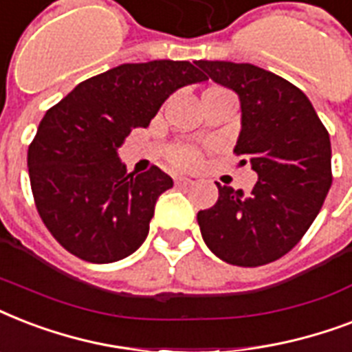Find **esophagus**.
<instances>
[{"label": "esophagus", "mask_w": 352, "mask_h": 352, "mask_svg": "<svg viewBox=\"0 0 352 352\" xmlns=\"http://www.w3.org/2000/svg\"><path fill=\"white\" fill-rule=\"evenodd\" d=\"M175 184L177 186H190V184H193V181L190 179V177L179 175V177H175Z\"/></svg>", "instance_id": "obj_1"}]
</instances>
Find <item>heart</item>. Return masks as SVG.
Returning a JSON list of instances; mask_svg holds the SVG:
<instances>
[{
    "instance_id": "heart-1",
    "label": "heart",
    "mask_w": 352,
    "mask_h": 352,
    "mask_svg": "<svg viewBox=\"0 0 352 352\" xmlns=\"http://www.w3.org/2000/svg\"><path fill=\"white\" fill-rule=\"evenodd\" d=\"M170 160L181 168H193L199 164V153L190 148H175L170 151Z\"/></svg>"
}]
</instances>
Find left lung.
Wrapping results in <instances>:
<instances>
[{
  "mask_svg": "<svg viewBox=\"0 0 352 352\" xmlns=\"http://www.w3.org/2000/svg\"><path fill=\"white\" fill-rule=\"evenodd\" d=\"M195 63L239 96L234 151L257 173L248 195L217 184V203L197 214L201 235L223 261L261 267L294 248L316 219L333 182L331 138L305 93L278 74L252 63Z\"/></svg>",
  "mask_w": 352,
  "mask_h": 352,
  "instance_id": "left-lung-1",
  "label": "left lung"
}]
</instances>
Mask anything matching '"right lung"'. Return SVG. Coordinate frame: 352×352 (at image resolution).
<instances>
[{
	"label": "right lung",
	"instance_id": "right-lung-1",
	"mask_svg": "<svg viewBox=\"0 0 352 352\" xmlns=\"http://www.w3.org/2000/svg\"><path fill=\"white\" fill-rule=\"evenodd\" d=\"M206 80L190 62L122 63L45 113L27 164L38 214L65 250L113 263L146 241L157 199L173 181L157 166L127 173L118 148L131 129L148 127L177 89Z\"/></svg>",
	"mask_w": 352,
	"mask_h": 352
}]
</instances>
